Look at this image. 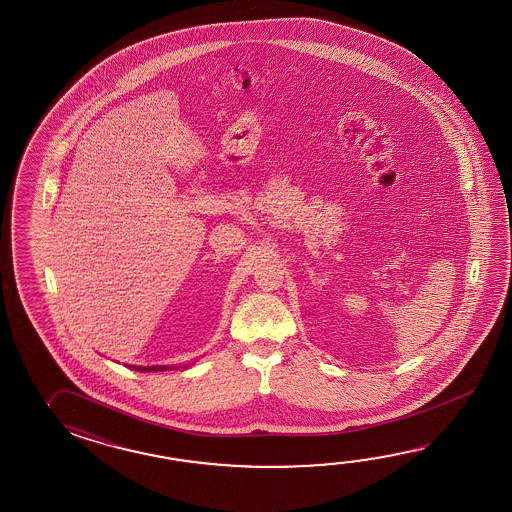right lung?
Returning <instances> with one entry per match:
<instances>
[{"mask_svg": "<svg viewBox=\"0 0 512 512\" xmlns=\"http://www.w3.org/2000/svg\"><path fill=\"white\" fill-rule=\"evenodd\" d=\"M194 364V362H192ZM128 366V364H126ZM128 368H133L135 371H168V370H185L188 368V364L185 366H128Z\"/></svg>", "mask_w": 512, "mask_h": 512, "instance_id": "obj_1", "label": "right lung"}]
</instances>
